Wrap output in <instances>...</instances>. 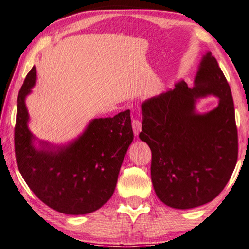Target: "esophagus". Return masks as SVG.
Instances as JSON below:
<instances>
[{"instance_id":"1","label":"esophagus","mask_w":249,"mask_h":249,"mask_svg":"<svg viewBox=\"0 0 249 249\" xmlns=\"http://www.w3.org/2000/svg\"><path fill=\"white\" fill-rule=\"evenodd\" d=\"M132 126H133L135 136H138V134H140L142 130V122L140 120H133Z\"/></svg>"}]
</instances>
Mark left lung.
Wrapping results in <instances>:
<instances>
[{
  "instance_id": "obj_1",
  "label": "left lung",
  "mask_w": 249,
  "mask_h": 249,
  "mask_svg": "<svg viewBox=\"0 0 249 249\" xmlns=\"http://www.w3.org/2000/svg\"><path fill=\"white\" fill-rule=\"evenodd\" d=\"M214 95L218 107L195 112L196 99ZM140 138L151 150V181L158 199L174 209L212 201L229 182L238 156V136L230 84L216 59H202L195 87L184 81L142 104Z\"/></svg>"
}]
</instances>
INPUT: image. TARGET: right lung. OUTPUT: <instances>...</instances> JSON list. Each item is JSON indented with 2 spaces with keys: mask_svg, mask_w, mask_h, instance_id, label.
I'll use <instances>...</instances> for the list:
<instances>
[{
  "mask_svg": "<svg viewBox=\"0 0 249 249\" xmlns=\"http://www.w3.org/2000/svg\"><path fill=\"white\" fill-rule=\"evenodd\" d=\"M33 67L18 95L15 157L20 175L38 199L54 211L80 215L111 199L134 135L130 111L94 119L78 140L54 149H36L29 132L25 98L35 84Z\"/></svg>",
  "mask_w": 249,
  "mask_h": 249,
  "instance_id": "obj_1",
  "label": "right lung"
}]
</instances>
